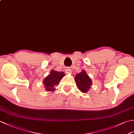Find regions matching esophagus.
<instances>
[{
  "label": "esophagus",
  "instance_id": "34e87169",
  "mask_svg": "<svg viewBox=\"0 0 134 134\" xmlns=\"http://www.w3.org/2000/svg\"><path fill=\"white\" fill-rule=\"evenodd\" d=\"M66 72L67 74H71V72H72V71H71L70 68H67L66 70Z\"/></svg>",
  "mask_w": 134,
  "mask_h": 134
}]
</instances>
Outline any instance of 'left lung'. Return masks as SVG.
<instances>
[{
    "label": "left lung",
    "instance_id": "left-lung-1",
    "mask_svg": "<svg viewBox=\"0 0 134 134\" xmlns=\"http://www.w3.org/2000/svg\"><path fill=\"white\" fill-rule=\"evenodd\" d=\"M75 80L77 88L83 93L87 92L91 87L92 80L85 70H82L81 72L76 75Z\"/></svg>",
    "mask_w": 134,
    "mask_h": 134
}]
</instances>
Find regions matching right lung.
<instances>
[{
  "mask_svg": "<svg viewBox=\"0 0 134 134\" xmlns=\"http://www.w3.org/2000/svg\"><path fill=\"white\" fill-rule=\"evenodd\" d=\"M65 75L63 72H58L51 70V72L43 80V83L47 91H53L55 90V86L59 84L60 80Z\"/></svg>",
  "mask_w": 134,
  "mask_h": 134,
  "instance_id": "1",
  "label": "right lung"
}]
</instances>
